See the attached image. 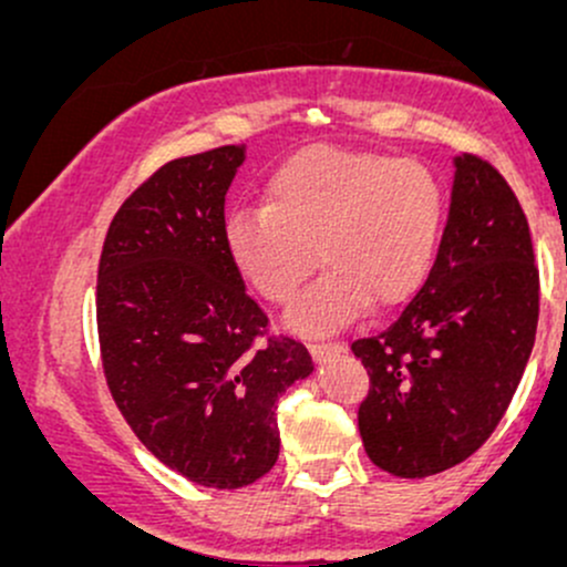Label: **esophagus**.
Wrapping results in <instances>:
<instances>
[{
    "label": "esophagus",
    "instance_id": "obj_1",
    "mask_svg": "<svg viewBox=\"0 0 567 567\" xmlns=\"http://www.w3.org/2000/svg\"><path fill=\"white\" fill-rule=\"evenodd\" d=\"M309 351L315 360H330V357H338L343 351L341 343H309Z\"/></svg>",
    "mask_w": 567,
    "mask_h": 567
}]
</instances>
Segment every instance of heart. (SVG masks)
Returning a JSON list of instances; mask_svg holds the SVG:
<instances>
[{
  "mask_svg": "<svg viewBox=\"0 0 567 567\" xmlns=\"http://www.w3.org/2000/svg\"><path fill=\"white\" fill-rule=\"evenodd\" d=\"M264 197L226 218V252L258 296L288 303L317 250L324 271L285 315L301 336L336 333L368 303L405 301L437 256L445 192L413 157L317 143L279 162Z\"/></svg>",
  "mask_w": 567,
  "mask_h": 567,
  "instance_id": "heart-1",
  "label": "heart"
}]
</instances>
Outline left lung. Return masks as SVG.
I'll return each mask as SVG.
<instances>
[{
	"instance_id": "obj_1",
	"label": "left lung",
	"mask_w": 567,
	"mask_h": 567,
	"mask_svg": "<svg viewBox=\"0 0 567 567\" xmlns=\"http://www.w3.org/2000/svg\"><path fill=\"white\" fill-rule=\"evenodd\" d=\"M453 167L426 282L389 328L351 343L370 375L362 445L396 477H429L470 458L509 408L536 341L528 218L485 159L458 154Z\"/></svg>"
}]
</instances>
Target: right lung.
I'll return each instance as SVG.
<instances>
[{
	"mask_svg": "<svg viewBox=\"0 0 567 567\" xmlns=\"http://www.w3.org/2000/svg\"><path fill=\"white\" fill-rule=\"evenodd\" d=\"M245 146L162 165L116 210L97 266L106 383L130 429L192 483L234 491L279 455L277 400L315 370L301 341L266 336L224 243Z\"/></svg>",
	"mask_w": 567,
	"mask_h": 567,
	"instance_id": "right-lung-1",
	"label": "right lung"
}]
</instances>
